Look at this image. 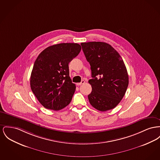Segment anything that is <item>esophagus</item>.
Wrapping results in <instances>:
<instances>
[{
	"label": "esophagus",
	"instance_id": "34e87169",
	"mask_svg": "<svg viewBox=\"0 0 160 160\" xmlns=\"http://www.w3.org/2000/svg\"><path fill=\"white\" fill-rule=\"evenodd\" d=\"M85 82L84 80H82V82H80V83H77L76 85H77V86H80V85H83V84H84L85 83Z\"/></svg>",
	"mask_w": 160,
	"mask_h": 160
}]
</instances>
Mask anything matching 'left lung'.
<instances>
[{"mask_svg":"<svg viewBox=\"0 0 160 160\" xmlns=\"http://www.w3.org/2000/svg\"><path fill=\"white\" fill-rule=\"evenodd\" d=\"M81 45L92 78L88 81L92 86V92L88 96L89 103L102 112L113 109L122 100L129 85L122 57L105 42H90Z\"/></svg>","mask_w":160,"mask_h":160,"instance_id":"left-lung-1","label":"left lung"}]
</instances>
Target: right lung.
<instances>
[{"instance_id":"1","label":"right lung","mask_w":160,"mask_h":160,"mask_svg":"<svg viewBox=\"0 0 160 160\" xmlns=\"http://www.w3.org/2000/svg\"><path fill=\"white\" fill-rule=\"evenodd\" d=\"M81 49L78 43H59L47 48L36 58L30 86L38 102L45 108L58 111L70 103L75 85L69 77L68 65Z\"/></svg>"}]
</instances>
